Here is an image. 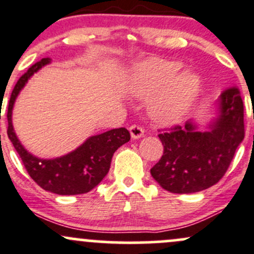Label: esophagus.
Segmentation results:
<instances>
[{"label":"esophagus","mask_w":254,"mask_h":254,"mask_svg":"<svg viewBox=\"0 0 254 254\" xmlns=\"http://www.w3.org/2000/svg\"><path fill=\"white\" fill-rule=\"evenodd\" d=\"M130 130V134H131V137L132 138H141L143 137V134H145V131H143V129L141 127H138V125H131V127H129Z\"/></svg>","instance_id":"esophagus-1"}]
</instances>
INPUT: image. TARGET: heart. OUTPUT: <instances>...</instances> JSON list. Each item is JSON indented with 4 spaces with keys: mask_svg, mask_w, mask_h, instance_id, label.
Wrapping results in <instances>:
<instances>
[{
    "mask_svg": "<svg viewBox=\"0 0 254 254\" xmlns=\"http://www.w3.org/2000/svg\"><path fill=\"white\" fill-rule=\"evenodd\" d=\"M176 61L148 58L136 64L127 80V92L136 100H149L148 113L156 123L181 122L201 96L203 81L193 70H184Z\"/></svg>",
    "mask_w": 254,
    "mask_h": 254,
    "instance_id": "b5f03b06",
    "label": "heart"
}]
</instances>
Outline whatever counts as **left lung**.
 <instances>
[{
  "mask_svg": "<svg viewBox=\"0 0 254 254\" xmlns=\"http://www.w3.org/2000/svg\"><path fill=\"white\" fill-rule=\"evenodd\" d=\"M217 117L201 130L189 120L159 134L164 152L151 175L164 190L194 193L215 185L228 170L245 137L244 102L240 90L230 87L217 101Z\"/></svg>",
  "mask_w": 254,
  "mask_h": 254,
  "instance_id": "8db88e82",
  "label": "left lung"
}]
</instances>
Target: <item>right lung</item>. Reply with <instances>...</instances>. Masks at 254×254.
Returning a JSON list of instances; mask_svg holds the SVG:
<instances>
[{"mask_svg":"<svg viewBox=\"0 0 254 254\" xmlns=\"http://www.w3.org/2000/svg\"><path fill=\"white\" fill-rule=\"evenodd\" d=\"M49 63L51 58H42L31 65L15 84L7 112L8 137L20 156L28 174L40 188L63 196L86 193L103 180L111 168L114 152L130 140V132L125 127H119L91 136L74 151L52 159L39 158L26 151L13 129V106L28 80Z\"/></svg>","mask_w":254,"mask_h":254,"instance_id":"1","label":"right lung"}]
</instances>
